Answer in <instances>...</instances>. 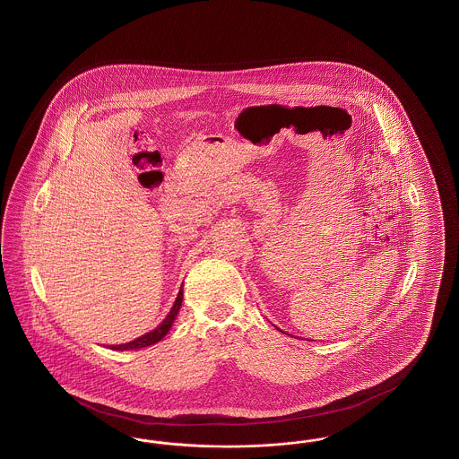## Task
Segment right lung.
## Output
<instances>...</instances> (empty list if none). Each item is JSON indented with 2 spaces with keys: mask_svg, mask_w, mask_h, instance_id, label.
Wrapping results in <instances>:
<instances>
[{
  "mask_svg": "<svg viewBox=\"0 0 459 459\" xmlns=\"http://www.w3.org/2000/svg\"><path fill=\"white\" fill-rule=\"evenodd\" d=\"M181 304H183V287H181L179 294L176 297V302H174L172 309H170V312L167 314V317H165L164 321H162L155 330L150 331V333H145L143 336H140V338H136V340H133V342H129V343H125V345H112L110 349L138 350L143 349V347H148V345H153V343H157V342H160V340L164 338L165 334L169 333V330H170V326H172V323H174V319H176L178 312L181 309Z\"/></svg>",
  "mask_w": 459,
  "mask_h": 459,
  "instance_id": "obj_1",
  "label": "right lung"
}]
</instances>
